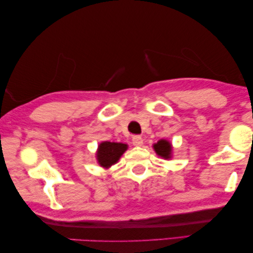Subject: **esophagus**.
Segmentation results:
<instances>
[{
	"mask_svg": "<svg viewBox=\"0 0 253 253\" xmlns=\"http://www.w3.org/2000/svg\"><path fill=\"white\" fill-rule=\"evenodd\" d=\"M132 143H133L134 146H142L143 139L140 137V135H133V137H132Z\"/></svg>",
	"mask_w": 253,
	"mask_h": 253,
	"instance_id": "34e87169",
	"label": "esophagus"
}]
</instances>
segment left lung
Listing matches in <instances>:
<instances>
[{
	"label": "left lung",
	"instance_id": "obj_1",
	"mask_svg": "<svg viewBox=\"0 0 253 253\" xmlns=\"http://www.w3.org/2000/svg\"><path fill=\"white\" fill-rule=\"evenodd\" d=\"M153 148L159 157L164 159H170L173 156V146L166 139H161L156 143H154Z\"/></svg>",
	"mask_w": 253,
	"mask_h": 253
}]
</instances>
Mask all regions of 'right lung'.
<instances>
[{"instance_id": "1", "label": "right lung", "mask_w": 253, "mask_h": 253, "mask_svg": "<svg viewBox=\"0 0 253 253\" xmlns=\"http://www.w3.org/2000/svg\"><path fill=\"white\" fill-rule=\"evenodd\" d=\"M126 143L111 141L100 142L96 151L97 163L103 169H110L112 165H114L119 162V159L126 153Z\"/></svg>"}]
</instances>
